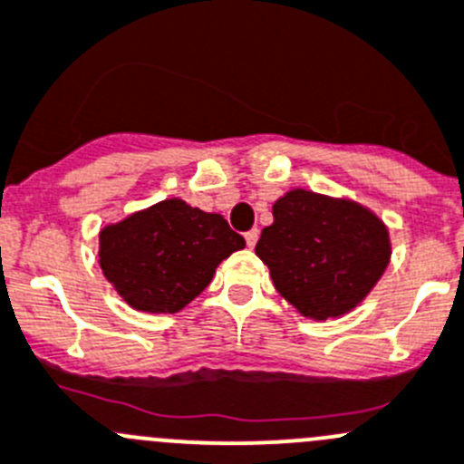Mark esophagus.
I'll return each mask as SVG.
<instances>
[{
  "mask_svg": "<svg viewBox=\"0 0 464 464\" xmlns=\"http://www.w3.org/2000/svg\"><path fill=\"white\" fill-rule=\"evenodd\" d=\"M257 239H259V229H250V232H246V244H248V248H255Z\"/></svg>",
  "mask_w": 464,
  "mask_h": 464,
  "instance_id": "1",
  "label": "esophagus"
}]
</instances>
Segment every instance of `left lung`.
<instances>
[{
	"instance_id": "8db88e82",
	"label": "left lung",
	"mask_w": 464,
	"mask_h": 464,
	"mask_svg": "<svg viewBox=\"0 0 464 464\" xmlns=\"http://www.w3.org/2000/svg\"><path fill=\"white\" fill-rule=\"evenodd\" d=\"M255 253L276 289L312 319L353 310L390 262L387 227L369 209L310 191H291L273 205Z\"/></svg>"
}]
</instances>
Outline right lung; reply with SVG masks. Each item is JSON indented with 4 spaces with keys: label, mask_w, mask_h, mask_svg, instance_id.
I'll list each match as a JSON object with an SVG mask.
<instances>
[{
    "label": "right lung",
    "mask_w": 464,
    "mask_h": 464,
    "mask_svg": "<svg viewBox=\"0 0 464 464\" xmlns=\"http://www.w3.org/2000/svg\"><path fill=\"white\" fill-rule=\"evenodd\" d=\"M246 246L218 214L163 200L100 232V266L118 294L140 312H178L214 277L225 257Z\"/></svg>",
    "instance_id": "1"
}]
</instances>
